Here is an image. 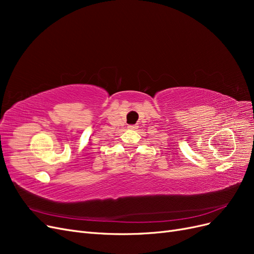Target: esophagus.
I'll use <instances>...</instances> for the list:
<instances>
[{"mask_svg":"<svg viewBox=\"0 0 254 254\" xmlns=\"http://www.w3.org/2000/svg\"><path fill=\"white\" fill-rule=\"evenodd\" d=\"M136 127H137V126H135V125H130V126H128L129 129H136Z\"/></svg>","mask_w":254,"mask_h":254,"instance_id":"34e87169","label":"esophagus"}]
</instances>
